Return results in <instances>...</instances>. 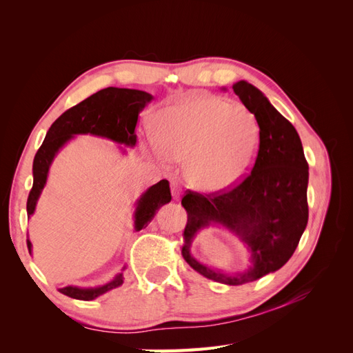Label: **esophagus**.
<instances>
[{
    "instance_id": "34e87169",
    "label": "esophagus",
    "mask_w": 353,
    "mask_h": 353,
    "mask_svg": "<svg viewBox=\"0 0 353 353\" xmlns=\"http://www.w3.org/2000/svg\"><path fill=\"white\" fill-rule=\"evenodd\" d=\"M170 190H172V196L174 197H179V194H181V185L178 184V181H175V179L170 181Z\"/></svg>"
}]
</instances>
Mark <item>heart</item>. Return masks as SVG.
I'll return each instance as SVG.
<instances>
[{"mask_svg":"<svg viewBox=\"0 0 353 353\" xmlns=\"http://www.w3.org/2000/svg\"><path fill=\"white\" fill-rule=\"evenodd\" d=\"M261 126L243 104L199 95L154 117V143L165 160H185L188 183L203 191L234 185L250 169Z\"/></svg>","mask_w":353,"mask_h":353,"instance_id":"obj_1","label":"heart"}]
</instances>
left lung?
Returning a JSON list of instances; mask_svg holds the SVG:
<instances>
[{
    "mask_svg": "<svg viewBox=\"0 0 353 353\" xmlns=\"http://www.w3.org/2000/svg\"><path fill=\"white\" fill-rule=\"evenodd\" d=\"M241 103L261 126L258 154L239 184L200 194L187 190L181 205L187 210L181 253L203 276L228 285L252 283L280 270L292 258L307 223V162L294 126L253 85H232ZM210 221L236 232L252 250L254 265L241 274H222L199 264L189 254L195 232Z\"/></svg>",
    "mask_w": 353,
    "mask_h": 353,
    "instance_id": "obj_1",
    "label": "left lung"
}]
</instances>
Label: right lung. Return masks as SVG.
I'll use <instances>...</instances> for the list:
<instances>
[{"mask_svg":"<svg viewBox=\"0 0 353 353\" xmlns=\"http://www.w3.org/2000/svg\"><path fill=\"white\" fill-rule=\"evenodd\" d=\"M152 99V95L144 91L109 87L90 95L88 99H85L59 116L56 122L50 126L46 140L38 148L34 159V185H32L28 196V215H32L35 210L37 200L46 185L50 165L63 144L77 134H92L110 138V140L121 144L135 145L138 113ZM170 199L172 196H170L169 183L166 179L159 181L157 184L148 188L138 201L135 212V230L140 231L147 227L154 218L156 210L169 203ZM30 248L32 244L28 240L29 253ZM122 283L123 276L119 274L110 283L97 288H79L69 285L59 288V292L69 297L79 299V301H92V299L104 294L112 288L122 285Z\"/></svg>","mask_w":353,"mask_h":353,"instance_id":"1","label":"right lung"}]
</instances>
